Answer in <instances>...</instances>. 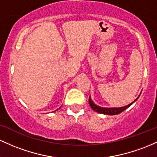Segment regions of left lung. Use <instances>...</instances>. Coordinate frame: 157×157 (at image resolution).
<instances>
[{"label": "left lung", "mask_w": 157, "mask_h": 157, "mask_svg": "<svg viewBox=\"0 0 157 157\" xmlns=\"http://www.w3.org/2000/svg\"><path fill=\"white\" fill-rule=\"evenodd\" d=\"M140 96H138V98L140 97ZM138 98H137L136 100H134V101L132 102V103L129 104L128 105H127V106L121 107H99V106H98V105H96V104H95L94 102L92 101L90 96L89 97V104H90V106L91 108H92L94 111L99 113L105 114V115H117V114L121 113V112L124 111V110H126L127 108H128V107L131 106L132 104L134 103V102L136 101L137 99H138Z\"/></svg>", "instance_id": "1"}]
</instances>
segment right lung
Here are the masks:
<instances>
[{
  "label": "right lung",
  "mask_w": 157,
  "mask_h": 157,
  "mask_svg": "<svg viewBox=\"0 0 157 157\" xmlns=\"http://www.w3.org/2000/svg\"><path fill=\"white\" fill-rule=\"evenodd\" d=\"M59 109H58V110H59Z\"/></svg>",
  "instance_id": "obj_1"
}]
</instances>
